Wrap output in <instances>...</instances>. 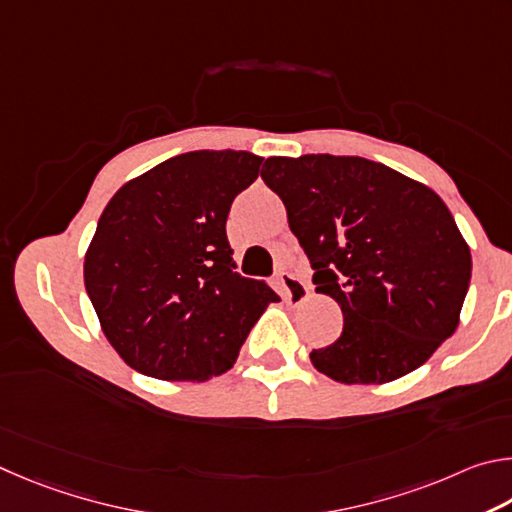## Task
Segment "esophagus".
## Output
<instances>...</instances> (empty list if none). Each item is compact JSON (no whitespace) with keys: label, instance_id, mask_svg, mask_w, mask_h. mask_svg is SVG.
<instances>
[{"label":"esophagus","instance_id":"1","mask_svg":"<svg viewBox=\"0 0 512 512\" xmlns=\"http://www.w3.org/2000/svg\"><path fill=\"white\" fill-rule=\"evenodd\" d=\"M276 281H279V285H281L285 301H288V303L306 301L308 292H310V285L303 281V279H299V276L288 274V272H281L279 276H276Z\"/></svg>","mask_w":512,"mask_h":512}]
</instances>
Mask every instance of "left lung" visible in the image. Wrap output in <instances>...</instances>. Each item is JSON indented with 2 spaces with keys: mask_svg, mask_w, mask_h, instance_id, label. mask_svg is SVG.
I'll return each mask as SVG.
<instances>
[{
  "mask_svg": "<svg viewBox=\"0 0 512 512\" xmlns=\"http://www.w3.org/2000/svg\"><path fill=\"white\" fill-rule=\"evenodd\" d=\"M317 292L344 315L337 342L310 353L342 384H384L423 366L459 326L472 256L432 188L364 157H270Z\"/></svg>",
  "mask_w": 512,
  "mask_h": 512,
  "instance_id": "obj_1",
  "label": "left lung"
}]
</instances>
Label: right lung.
Returning a JSON list of instances; mask_svg holds the SVG:
<instances>
[{"mask_svg":"<svg viewBox=\"0 0 512 512\" xmlns=\"http://www.w3.org/2000/svg\"><path fill=\"white\" fill-rule=\"evenodd\" d=\"M245 150H195L130 179L85 254V290L107 342L134 371L204 382L229 371L270 303L233 272L227 215L261 173Z\"/></svg>","mask_w":512,"mask_h":512,"instance_id":"right-lung-1","label":"right lung"}]
</instances>
